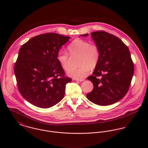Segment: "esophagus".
Returning a JSON list of instances; mask_svg holds the SVG:
<instances>
[{
  "label": "esophagus",
  "instance_id": "esophagus-1",
  "mask_svg": "<svg viewBox=\"0 0 148 148\" xmlns=\"http://www.w3.org/2000/svg\"><path fill=\"white\" fill-rule=\"evenodd\" d=\"M76 81H77V82H83L84 80V79H82V80H75Z\"/></svg>",
  "mask_w": 148,
  "mask_h": 148
}]
</instances>
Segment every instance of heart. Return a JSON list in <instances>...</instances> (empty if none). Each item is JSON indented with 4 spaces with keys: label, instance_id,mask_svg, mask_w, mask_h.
<instances>
[{
    "label": "heart",
    "instance_id": "b5f03b06",
    "mask_svg": "<svg viewBox=\"0 0 148 148\" xmlns=\"http://www.w3.org/2000/svg\"><path fill=\"white\" fill-rule=\"evenodd\" d=\"M67 49L72 58L78 56V65L80 66L67 72L68 76L76 80L84 79L88 75L90 68H95L99 62L100 51L99 46L95 43H90L82 39H76L68 45ZM56 59L64 71L69 69V58L66 52H59Z\"/></svg>",
    "mask_w": 148,
    "mask_h": 148
}]
</instances>
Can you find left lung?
<instances>
[{
    "mask_svg": "<svg viewBox=\"0 0 148 148\" xmlns=\"http://www.w3.org/2000/svg\"><path fill=\"white\" fill-rule=\"evenodd\" d=\"M90 35L100 48V58L92 75L88 77L93 89L86 97L99 106L112 105L123 98L129 90L134 73L130 53L127 45L114 35L104 31ZM100 76L101 79L97 77Z\"/></svg>",
    "mask_w": 148,
    "mask_h": 148,
    "instance_id": "obj_1",
    "label": "left lung"
}]
</instances>
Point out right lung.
<instances>
[{"mask_svg": "<svg viewBox=\"0 0 148 148\" xmlns=\"http://www.w3.org/2000/svg\"><path fill=\"white\" fill-rule=\"evenodd\" d=\"M70 39L47 33L32 38L21 47L14 73L19 92L32 105L48 108L63 99L65 85L72 79L65 76L56 57Z\"/></svg>", "mask_w": 148, "mask_h": 148, "instance_id": "right-lung-1", "label": "right lung"}]
</instances>
